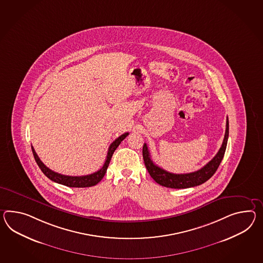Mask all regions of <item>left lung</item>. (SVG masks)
I'll return each mask as SVG.
<instances>
[{"mask_svg":"<svg viewBox=\"0 0 263 263\" xmlns=\"http://www.w3.org/2000/svg\"><path fill=\"white\" fill-rule=\"evenodd\" d=\"M229 136V121L228 117L226 120V129H225L224 139L219 148L217 155L212 159L206 165L200 168L198 171L192 173L174 174L168 172L166 170L156 165L153 160H151V156L148 150L147 144L144 143L142 147V157L144 160V164L146 166L148 173L152 177L157 183L164 186L167 188L175 189H183L194 186L200 185L211 178L216 173L221 160L223 159L225 150L227 146V141Z\"/></svg>","mask_w":263,"mask_h":263,"instance_id":"left-lung-1","label":"left lung"}]
</instances>
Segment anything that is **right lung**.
<instances>
[{"label": "right lung", "instance_id": "add662e5", "mask_svg": "<svg viewBox=\"0 0 263 263\" xmlns=\"http://www.w3.org/2000/svg\"><path fill=\"white\" fill-rule=\"evenodd\" d=\"M129 133H124L122 136H120L118 139H116L115 141H113L108 148V152H107V156H106V160L103 164V166L98 170L97 172L90 175H85V176H80V177H73V176H65V175H62V174L56 173L54 171H52L51 169H49L48 167L45 166V164L42 162V160H40L37 153L35 152L34 148H32L33 156L34 159L36 160L37 164H38L40 169L42 170V172L45 174V176L49 179H51L52 181H55L60 184L63 185L68 186V187H78V188H84V187H91V186L96 185L97 183H99L104 175L106 173L107 167L109 165V162L111 160V158L113 156V153L115 152L117 147L121 144L122 142L127 136Z\"/></svg>", "mask_w": 263, "mask_h": 263}]
</instances>
